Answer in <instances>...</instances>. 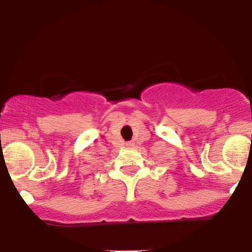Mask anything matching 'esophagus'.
Returning a JSON list of instances; mask_svg holds the SVG:
<instances>
[{"mask_svg":"<svg viewBox=\"0 0 252 252\" xmlns=\"http://www.w3.org/2000/svg\"><path fill=\"white\" fill-rule=\"evenodd\" d=\"M126 146L128 147V148H134L135 147V142H132V141H130V142H126Z\"/></svg>","mask_w":252,"mask_h":252,"instance_id":"obj_1","label":"esophagus"}]
</instances>
